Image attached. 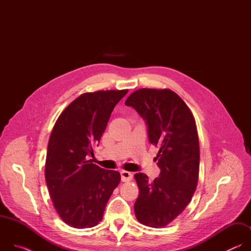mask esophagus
<instances>
[{"label":"esophagus","mask_w":251,"mask_h":251,"mask_svg":"<svg viewBox=\"0 0 251 251\" xmlns=\"http://www.w3.org/2000/svg\"><path fill=\"white\" fill-rule=\"evenodd\" d=\"M121 181L122 182H130L133 177V175L127 171H121Z\"/></svg>","instance_id":"esophagus-1"}]
</instances>
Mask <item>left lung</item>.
<instances>
[{"label": "left lung", "instance_id": "8db88e82", "mask_svg": "<svg viewBox=\"0 0 251 251\" xmlns=\"http://www.w3.org/2000/svg\"><path fill=\"white\" fill-rule=\"evenodd\" d=\"M125 105L145 120L150 143L159 147L155 160L160 176L152 183L145 174L134 176L139 188L135 216L147 226H166L184 211L198 185L200 145L195 118L170 89H138Z\"/></svg>", "mask_w": 251, "mask_h": 251}]
</instances>
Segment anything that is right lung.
I'll return each instance as SVG.
<instances>
[{"label": "right lung", "instance_id": "right-lung-1", "mask_svg": "<svg viewBox=\"0 0 251 251\" xmlns=\"http://www.w3.org/2000/svg\"><path fill=\"white\" fill-rule=\"evenodd\" d=\"M128 90L83 93L59 115L50 137L46 182L53 205L69 226L87 228L103 218L120 174L91 163L115 105Z\"/></svg>", "mask_w": 251, "mask_h": 251}]
</instances>
